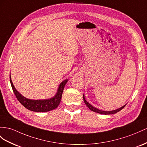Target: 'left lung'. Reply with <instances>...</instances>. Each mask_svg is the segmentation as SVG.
I'll list each match as a JSON object with an SVG mask.
<instances>
[{
	"label": "left lung",
	"mask_w": 147,
	"mask_h": 147,
	"mask_svg": "<svg viewBox=\"0 0 147 147\" xmlns=\"http://www.w3.org/2000/svg\"><path fill=\"white\" fill-rule=\"evenodd\" d=\"M83 99H84V103L86 104V106H88V107L89 109L90 110L93 111V112H97V113H99V114H104V115H109V114H115V113L119 112L120 111H121L122 109L124 108V107H125L126 106V104L124 105V106H122L121 107H120L119 109H115V110H113V111H102V110H100L99 109H97L95 107L92 106L91 104H90L87 100H86L85 99V97H84V94H83Z\"/></svg>",
	"instance_id": "1"
}]
</instances>
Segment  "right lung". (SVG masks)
I'll list each match as a JSON object with an SVG mask.
<instances>
[{
    "instance_id": "obj_1",
    "label": "right lung",
    "mask_w": 147,
    "mask_h": 147,
    "mask_svg": "<svg viewBox=\"0 0 147 147\" xmlns=\"http://www.w3.org/2000/svg\"><path fill=\"white\" fill-rule=\"evenodd\" d=\"M10 81L15 95H16L17 99L22 105H23L25 108H27V109L30 111L36 112H45L53 110L59 106L61 100L64 88H65V86L67 83V82L68 81V80H64L59 84L57 91H56V93L53 97L50 99L40 100L28 99L27 97L22 96L13 86L12 80H11L10 74Z\"/></svg>"
}]
</instances>
